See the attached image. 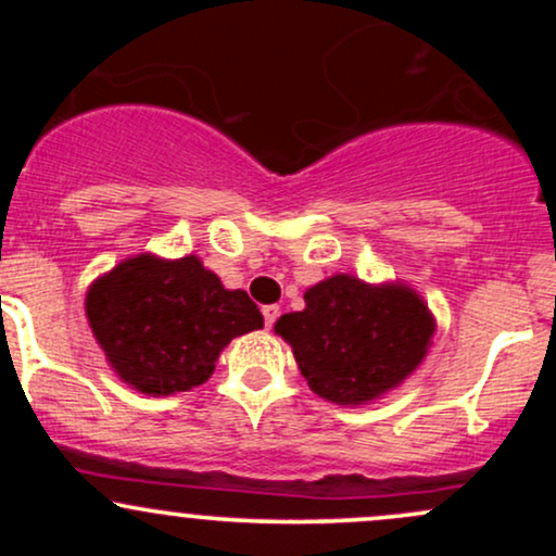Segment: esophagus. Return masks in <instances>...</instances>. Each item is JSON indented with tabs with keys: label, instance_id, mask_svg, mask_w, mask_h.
Listing matches in <instances>:
<instances>
[{
	"label": "esophagus",
	"instance_id": "obj_1",
	"mask_svg": "<svg viewBox=\"0 0 556 556\" xmlns=\"http://www.w3.org/2000/svg\"><path fill=\"white\" fill-rule=\"evenodd\" d=\"M277 318H279V305H264V324H266V329H271Z\"/></svg>",
	"mask_w": 556,
	"mask_h": 556
}]
</instances>
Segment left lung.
<instances>
[{"mask_svg": "<svg viewBox=\"0 0 556 556\" xmlns=\"http://www.w3.org/2000/svg\"><path fill=\"white\" fill-rule=\"evenodd\" d=\"M274 331L292 344L300 374L316 394L361 405L416 371L433 318L407 287H371L337 274L311 287L305 308L279 316Z\"/></svg>", "mask_w": 556, "mask_h": 556, "instance_id": "1", "label": "left lung"}]
</instances>
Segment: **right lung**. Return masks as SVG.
<instances>
[{
	"label": "right lung",
	"instance_id": "obj_1",
	"mask_svg": "<svg viewBox=\"0 0 556 556\" xmlns=\"http://www.w3.org/2000/svg\"><path fill=\"white\" fill-rule=\"evenodd\" d=\"M86 316L119 379L143 394L203 384L232 337L264 327L258 305L195 256L123 261L91 285Z\"/></svg>",
	"mask_w": 556,
	"mask_h": 556
}]
</instances>
